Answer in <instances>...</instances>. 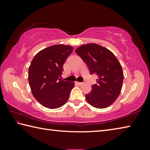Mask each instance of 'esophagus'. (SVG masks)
Returning <instances> with one entry per match:
<instances>
[{
	"label": "esophagus",
	"mask_w": 150,
	"mask_h": 150,
	"mask_svg": "<svg viewBox=\"0 0 150 150\" xmlns=\"http://www.w3.org/2000/svg\"><path fill=\"white\" fill-rule=\"evenodd\" d=\"M76 83H77V84L78 85H82L83 84V83H81V82H76Z\"/></svg>",
	"instance_id": "1"
}]
</instances>
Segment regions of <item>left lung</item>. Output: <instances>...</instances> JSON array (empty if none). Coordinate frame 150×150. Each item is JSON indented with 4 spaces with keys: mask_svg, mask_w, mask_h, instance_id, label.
I'll return each mask as SVG.
<instances>
[{
    "mask_svg": "<svg viewBox=\"0 0 150 150\" xmlns=\"http://www.w3.org/2000/svg\"><path fill=\"white\" fill-rule=\"evenodd\" d=\"M90 70L91 74L98 75L96 84L85 95L93 107L105 108L118 97L122 87L123 71L117 58L110 50L96 44L81 45L75 50Z\"/></svg>",
    "mask_w": 150,
    "mask_h": 150,
    "instance_id": "1",
    "label": "left lung"
}]
</instances>
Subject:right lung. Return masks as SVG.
<instances>
[{
	"label": "right lung",
	"instance_id": "obj_1",
	"mask_svg": "<svg viewBox=\"0 0 150 150\" xmlns=\"http://www.w3.org/2000/svg\"><path fill=\"white\" fill-rule=\"evenodd\" d=\"M73 47L54 45L35 55L28 69V81L33 96L45 107L54 109L65 105L75 83L59 79L63 66Z\"/></svg>",
	"mask_w": 150,
	"mask_h": 150
}]
</instances>
